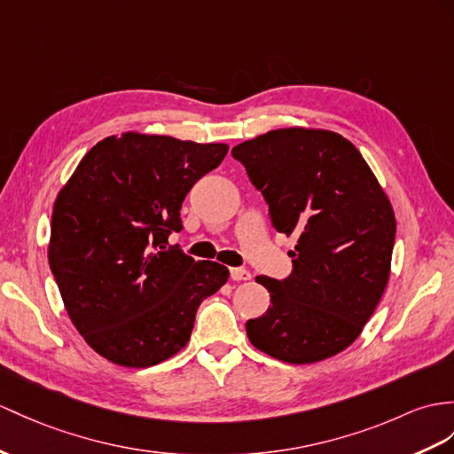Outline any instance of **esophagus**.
<instances>
[{"label": "esophagus", "mask_w": 454, "mask_h": 454, "mask_svg": "<svg viewBox=\"0 0 454 454\" xmlns=\"http://www.w3.org/2000/svg\"><path fill=\"white\" fill-rule=\"evenodd\" d=\"M252 273L247 268H231V279L233 281H248Z\"/></svg>", "instance_id": "esophagus-1"}]
</instances>
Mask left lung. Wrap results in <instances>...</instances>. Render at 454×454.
<instances>
[{
  "instance_id": "1",
  "label": "left lung",
  "mask_w": 454,
  "mask_h": 454,
  "mask_svg": "<svg viewBox=\"0 0 454 454\" xmlns=\"http://www.w3.org/2000/svg\"><path fill=\"white\" fill-rule=\"evenodd\" d=\"M231 153L263 194L273 227L296 239L289 278H256L271 306L247 322L250 342L289 364L339 355L389 281L396 231L389 198L355 144L331 130H270Z\"/></svg>"
}]
</instances>
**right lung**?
<instances>
[{"instance_id": "1", "label": "right lung", "mask_w": 454, "mask_h": 454, "mask_svg": "<svg viewBox=\"0 0 454 454\" xmlns=\"http://www.w3.org/2000/svg\"><path fill=\"white\" fill-rule=\"evenodd\" d=\"M227 144L125 132L81 160L53 204L50 268L65 310L99 356L150 368L191 339L196 310L229 279L179 247L181 206Z\"/></svg>"}]
</instances>
